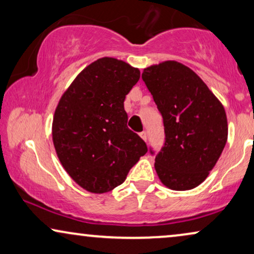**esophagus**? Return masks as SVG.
<instances>
[{"label": "esophagus", "instance_id": "obj_1", "mask_svg": "<svg viewBox=\"0 0 254 254\" xmlns=\"http://www.w3.org/2000/svg\"><path fill=\"white\" fill-rule=\"evenodd\" d=\"M140 136L142 137V140L147 141V138H148V134H147V131H145V130L141 131V133H140Z\"/></svg>", "mask_w": 254, "mask_h": 254}]
</instances>
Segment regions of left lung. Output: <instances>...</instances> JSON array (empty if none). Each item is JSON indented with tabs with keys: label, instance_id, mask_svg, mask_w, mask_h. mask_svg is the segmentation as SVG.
Returning <instances> with one entry per match:
<instances>
[{
	"label": "left lung",
	"instance_id": "1",
	"mask_svg": "<svg viewBox=\"0 0 254 254\" xmlns=\"http://www.w3.org/2000/svg\"><path fill=\"white\" fill-rule=\"evenodd\" d=\"M142 79L164 125L165 142L155 158L158 178L173 190H192L207 178L227 143L224 107L192 69L177 61L145 68Z\"/></svg>",
	"mask_w": 254,
	"mask_h": 254
}]
</instances>
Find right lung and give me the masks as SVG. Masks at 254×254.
<instances>
[{"label":"right lung","mask_w":254,"mask_h":254,"mask_svg":"<svg viewBox=\"0 0 254 254\" xmlns=\"http://www.w3.org/2000/svg\"><path fill=\"white\" fill-rule=\"evenodd\" d=\"M140 70L113 58L92 62L65 90L55 110L52 136L55 151L71 179L91 193L121 185L148 151L127 127L126 95Z\"/></svg>","instance_id":"add662e5"}]
</instances>
